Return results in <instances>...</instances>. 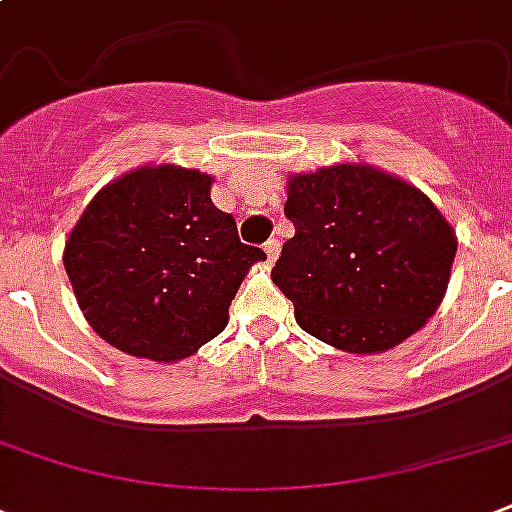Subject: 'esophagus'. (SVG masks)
<instances>
[{"instance_id": "obj_1", "label": "esophagus", "mask_w": 512, "mask_h": 512, "mask_svg": "<svg viewBox=\"0 0 512 512\" xmlns=\"http://www.w3.org/2000/svg\"><path fill=\"white\" fill-rule=\"evenodd\" d=\"M265 255H268V263H273V260H276V257H279V252H281V244H279V239H268L265 241Z\"/></svg>"}]
</instances>
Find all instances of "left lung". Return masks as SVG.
<instances>
[{
    "label": "left lung",
    "instance_id": "1",
    "mask_svg": "<svg viewBox=\"0 0 512 512\" xmlns=\"http://www.w3.org/2000/svg\"><path fill=\"white\" fill-rule=\"evenodd\" d=\"M287 191L295 236L271 276L308 335L380 353L436 313L457 239L425 193L364 164L297 175Z\"/></svg>",
    "mask_w": 512,
    "mask_h": 512
}]
</instances>
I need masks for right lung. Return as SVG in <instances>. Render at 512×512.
<instances>
[{
	"instance_id": "1",
	"label": "right lung",
	"mask_w": 512,
	"mask_h": 512,
	"mask_svg": "<svg viewBox=\"0 0 512 512\" xmlns=\"http://www.w3.org/2000/svg\"><path fill=\"white\" fill-rule=\"evenodd\" d=\"M212 177L143 167L106 185L66 241V273L92 329L114 348L177 361L217 337L249 265L236 220L209 199Z\"/></svg>"
}]
</instances>
